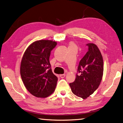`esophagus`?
<instances>
[{
	"label": "esophagus",
	"instance_id": "esophagus-1",
	"mask_svg": "<svg viewBox=\"0 0 123 123\" xmlns=\"http://www.w3.org/2000/svg\"><path fill=\"white\" fill-rule=\"evenodd\" d=\"M65 76H66V74H60V77H61V78H63L64 77H65Z\"/></svg>",
	"mask_w": 123,
	"mask_h": 123
}]
</instances>
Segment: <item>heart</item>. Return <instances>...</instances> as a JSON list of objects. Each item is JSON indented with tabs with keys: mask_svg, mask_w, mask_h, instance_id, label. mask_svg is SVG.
Wrapping results in <instances>:
<instances>
[{
	"mask_svg": "<svg viewBox=\"0 0 123 123\" xmlns=\"http://www.w3.org/2000/svg\"><path fill=\"white\" fill-rule=\"evenodd\" d=\"M69 47H73V48H75V49H77V46L75 43L73 42H70L69 43Z\"/></svg>",
	"mask_w": 123,
	"mask_h": 123,
	"instance_id": "obj_1",
	"label": "heart"
}]
</instances>
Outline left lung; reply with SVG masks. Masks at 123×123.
Instances as JSON below:
<instances>
[{
    "instance_id": "left-lung-1",
    "label": "left lung",
    "mask_w": 123,
    "mask_h": 123,
    "mask_svg": "<svg viewBox=\"0 0 123 123\" xmlns=\"http://www.w3.org/2000/svg\"><path fill=\"white\" fill-rule=\"evenodd\" d=\"M88 50L79 62L78 71L74 82L70 83L71 91L74 95L86 99L98 87L103 74L102 55L97 45L87 44Z\"/></svg>"
}]
</instances>
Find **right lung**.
I'll return each instance as SVG.
<instances>
[{
	"label": "right lung",
	"instance_id": "right-lung-1",
	"mask_svg": "<svg viewBox=\"0 0 123 123\" xmlns=\"http://www.w3.org/2000/svg\"><path fill=\"white\" fill-rule=\"evenodd\" d=\"M57 44L50 40H39L31 44L21 60L20 74L25 88L36 97L45 98L54 92L57 77L50 69L49 56Z\"/></svg>",
	"mask_w": 123,
	"mask_h": 123
}]
</instances>
